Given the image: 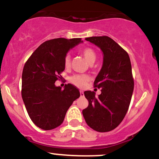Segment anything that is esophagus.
Masks as SVG:
<instances>
[{
	"label": "esophagus",
	"instance_id": "esophagus-1",
	"mask_svg": "<svg viewBox=\"0 0 159 159\" xmlns=\"http://www.w3.org/2000/svg\"><path fill=\"white\" fill-rule=\"evenodd\" d=\"M80 96H84V92L83 91H80Z\"/></svg>",
	"mask_w": 159,
	"mask_h": 159
}]
</instances>
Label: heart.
I'll list each match as a JSON object with an SVG mask.
<instances>
[{
	"mask_svg": "<svg viewBox=\"0 0 159 159\" xmlns=\"http://www.w3.org/2000/svg\"><path fill=\"white\" fill-rule=\"evenodd\" d=\"M81 54L84 57V58L87 60L90 64H93L96 59V52H94L93 49L91 48H84L81 50ZM71 63V57L69 54H67L64 58V65L66 67L69 66ZM89 77L87 75H74L73 77L71 78L70 81L78 87H84L88 81Z\"/></svg>",
	"mask_w": 159,
	"mask_h": 159,
	"instance_id": "1",
	"label": "heart"
}]
</instances>
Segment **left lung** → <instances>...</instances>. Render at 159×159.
Listing matches in <instances>:
<instances>
[{
  "label": "left lung",
  "instance_id": "obj_1",
  "mask_svg": "<svg viewBox=\"0 0 159 159\" xmlns=\"http://www.w3.org/2000/svg\"><path fill=\"white\" fill-rule=\"evenodd\" d=\"M85 39L101 49L103 63L94 81L95 87L101 89V94L97 97L94 92L85 91L89 105L82 114L93 130L109 132L123 121L130 105L134 90L130 58L108 36H92Z\"/></svg>",
  "mask_w": 159,
  "mask_h": 159
}]
</instances>
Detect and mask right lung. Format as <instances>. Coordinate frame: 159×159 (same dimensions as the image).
Here are the masks:
<instances>
[{"instance_id": "obj_1", "label": "right lung", "mask_w": 159, "mask_h": 159, "mask_svg": "<svg viewBox=\"0 0 159 159\" xmlns=\"http://www.w3.org/2000/svg\"><path fill=\"white\" fill-rule=\"evenodd\" d=\"M83 43L81 38H57L41 44L24 66L21 96L29 116L43 130L55 129L63 122L69 107L80 92L71 84L64 89L55 81L65 69L64 58L70 49Z\"/></svg>"}]
</instances>
